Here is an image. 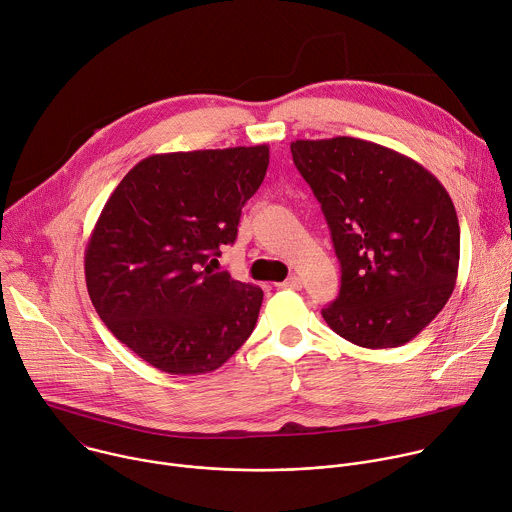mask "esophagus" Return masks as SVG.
I'll return each mask as SVG.
<instances>
[{
    "instance_id": "obj_1",
    "label": "esophagus",
    "mask_w": 512,
    "mask_h": 512,
    "mask_svg": "<svg viewBox=\"0 0 512 512\" xmlns=\"http://www.w3.org/2000/svg\"><path fill=\"white\" fill-rule=\"evenodd\" d=\"M278 286H280V288H292V290H298V288H302V280H300L298 276H290V278H286L284 282H280Z\"/></svg>"
}]
</instances>
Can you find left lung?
<instances>
[{"mask_svg":"<svg viewBox=\"0 0 512 512\" xmlns=\"http://www.w3.org/2000/svg\"><path fill=\"white\" fill-rule=\"evenodd\" d=\"M290 151L341 262V290L323 319L367 349L412 341L458 276L460 226L448 191L418 161L371 141L300 139Z\"/></svg>","mask_w":512,"mask_h":512,"instance_id":"left-lung-1","label":"left lung"}]
</instances>
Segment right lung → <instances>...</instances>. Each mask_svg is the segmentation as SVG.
<instances>
[{"label":"right lung","mask_w":512,"mask_h":512,"mask_svg":"<svg viewBox=\"0 0 512 512\" xmlns=\"http://www.w3.org/2000/svg\"><path fill=\"white\" fill-rule=\"evenodd\" d=\"M268 161V145L151 155L102 208L86 288L102 323L155 369L216 371L252 335L262 288L212 264L234 244Z\"/></svg>","instance_id":"obj_1"}]
</instances>
